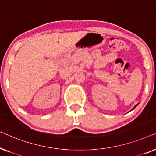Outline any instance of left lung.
<instances>
[{
    "label": "left lung",
    "instance_id": "8db88e82",
    "mask_svg": "<svg viewBox=\"0 0 156 156\" xmlns=\"http://www.w3.org/2000/svg\"><path fill=\"white\" fill-rule=\"evenodd\" d=\"M136 106H137V105H135V106H134V107H133V109H134V108H135V107H136Z\"/></svg>",
    "mask_w": 156,
    "mask_h": 156
}]
</instances>
